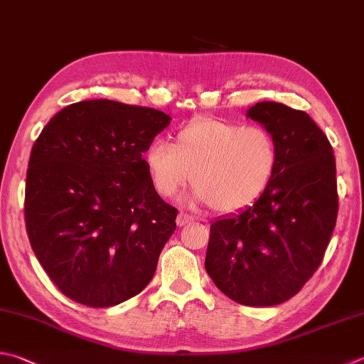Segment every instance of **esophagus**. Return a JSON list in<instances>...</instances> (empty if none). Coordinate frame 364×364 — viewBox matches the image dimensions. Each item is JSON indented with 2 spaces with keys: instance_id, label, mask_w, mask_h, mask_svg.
Listing matches in <instances>:
<instances>
[{
  "instance_id": "1",
  "label": "esophagus",
  "mask_w": 364,
  "mask_h": 364,
  "mask_svg": "<svg viewBox=\"0 0 364 364\" xmlns=\"http://www.w3.org/2000/svg\"><path fill=\"white\" fill-rule=\"evenodd\" d=\"M195 220V217H191L188 214H183V212H181L179 215H177V225L179 226H183V225H188Z\"/></svg>"
}]
</instances>
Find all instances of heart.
Masks as SVG:
<instances>
[{"label": "heart", "mask_w": 364, "mask_h": 364, "mask_svg": "<svg viewBox=\"0 0 364 364\" xmlns=\"http://www.w3.org/2000/svg\"><path fill=\"white\" fill-rule=\"evenodd\" d=\"M155 190L174 196L190 181L195 200L217 212H236L255 203L279 166V146L262 127L200 119L181 128L176 146L156 139L146 150Z\"/></svg>", "instance_id": "heart-1"}]
</instances>
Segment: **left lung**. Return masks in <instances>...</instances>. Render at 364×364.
Returning <instances> with one entry per match:
<instances>
[{
	"label": "left lung",
	"mask_w": 364,
	"mask_h": 364,
	"mask_svg": "<svg viewBox=\"0 0 364 364\" xmlns=\"http://www.w3.org/2000/svg\"><path fill=\"white\" fill-rule=\"evenodd\" d=\"M247 115L276 138L279 166L255 203L210 225L204 266L230 299L266 307L294 296L323 262L339 208L336 160L306 112L263 101Z\"/></svg>",
	"instance_id": "left-lung-1"
}]
</instances>
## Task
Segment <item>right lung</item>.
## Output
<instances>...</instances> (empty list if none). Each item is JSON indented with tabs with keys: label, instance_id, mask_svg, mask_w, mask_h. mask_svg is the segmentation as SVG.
I'll list each match as a JSON object with an SVG mask.
<instances>
[{
	"label": "right lung",
	"instance_id": "add662e5",
	"mask_svg": "<svg viewBox=\"0 0 364 364\" xmlns=\"http://www.w3.org/2000/svg\"><path fill=\"white\" fill-rule=\"evenodd\" d=\"M168 114L111 100L61 109L31 149L25 225L57 289L90 307L136 296L152 280L177 209L163 201L144 154Z\"/></svg>",
	"mask_w": 364,
	"mask_h": 364
}]
</instances>
